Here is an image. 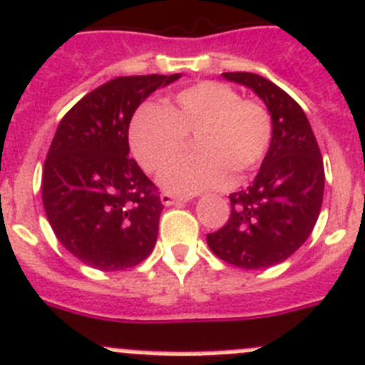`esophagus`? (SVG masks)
I'll return each mask as SVG.
<instances>
[{
	"mask_svg": "<svg viewBox=\"0 0 365 365\" xmlns=\"http://www.w3.org/2000/svg\"><path fill=\"white\" fill-rule=\"evenodd\" d=\"M160 200H162L163 205H175V203H180V202H189V196H176V194L173 192H162V196H160Z\"/></svg>",
	"mask_w": 365,
	"mask_h": 365,
	"instance_id": "1",
	"label": "esophagus"
}]
</instances>
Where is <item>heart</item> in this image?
<instances>
[{
	"label": "heart",
	"mask_w": 365,
	"mask_h": 365,
	"mask_svg": "<svg viewBox=\"0 0 365 365\" xmlns=\"http://www.w3.org/2000/svg\"><path fill=\"white\" fill-rule=\"evenodd\" d=\"M272 118L259 102L241 98L234 88L203 81L175 97L171 110L142 106L129 128V144L145 171H156L198 136L192 158L167 163L158 175L163 189L178 194L221 189L263 162L272 142Z\"/></svg>",
	"instance_id": "obj_1"
}]
</instances>
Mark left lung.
I'll use <instances>...</instances> for the list:
<instances>
[{"label": "left lung", "mask_w": 365, "mask_h": 365, "mask_svg": "<svg viewBox=\"0 0 365 365\" xmlns=\"http://www.w3.org/2000/svg\"><path fill=\"white\" fill-rule=\"evenodd\" d=\"M223 77L250 88L267 104L274 131L259 173L247 189L230 194L229 221L207 234V245L234 267L270 268L312 234L324 196V163L308 117L290 95L257 73Z\"/></svg>", "instance_id": "obj_1"}]
</instances>
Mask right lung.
<instances>
[{
	"mask_svg": "<svg viewBox=\"0 0 365 365\" xmlns=\"http://www.w3.org/2000/svg\"><path fill=\"white\" fill-rule=\"evenodd\" d=\"M182 75H131L98 86L68 111L43 169V205L53 234L84 264L136 267L156 245L163 205L129 158V122L158 88Z\"/></svg>",
	"mask_w": 365,
	"mask_h": 365,
	"instance_id": "obj_1",
	"label": "right lung"
}]
</instances>
